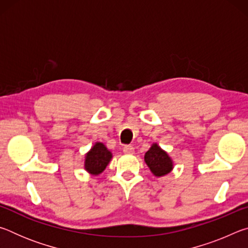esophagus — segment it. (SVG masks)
I'll list each match as a JSON object with an SVG mask.
<instances>
[{
    "label": "esophagus",
    "mask_w": 248,
    "mask_h": 248,
    "mask_svg": "<svg viewBox=\"0 0 248 248\" xmlns=\"http://www.w3.org/2000/svg\"><path fill=\"white\" fill-rule=\"evenodd\" d=\"M124 152L125 154H133V152H134L133 146L132 145H124Z\"/></svg>",
    "instance_id": "34e87169"
}]
</instances>
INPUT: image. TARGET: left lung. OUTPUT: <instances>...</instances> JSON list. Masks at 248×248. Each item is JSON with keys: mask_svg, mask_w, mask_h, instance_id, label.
<instances>
[{"mask_svg": "<svg viewBox=\"0 0 248 248\" xmlns=\"http://www.w3.org/2000/svg\"><path fill=\"white\" fill-rule=\"evenodd\" d=\"M144 161L153 175L164 176L173 170V161L164 150H162L156 143H153L150 150L144 155Z\"/></svg>", "mask_w": 248, "mask_h": 248, "instance_id": "1", "label": "left lung"}]
</instances>
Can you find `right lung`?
<instances>
[{
	"instance_id": "obj_1",
	"label": "right lung",
	"mask_w": 248,
	"mask_h": 248,
	"mask_svg": "<svg viewBox=\"0 0 248 248\" xmlns=\"http://www.w3.org/2000/svg\"><path fill=\"white\" fill-rule=\"evenodd\" d=\"M112 154L102 142H96L93 148L85 155L84 167L92 175H99L103 173L106 166L109 164Z\"/></svg>"
}]
</instances>
